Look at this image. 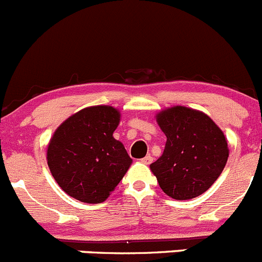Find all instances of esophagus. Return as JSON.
Instances as JSON below:
<instances>
[{
  "label": "esophagus",
  "instance_id": "obj_1",
  "mask_svg": "<svg viewBox=\"0 0 262 262\" xmlns=\"http://www.w3.org/2000/svg\"><path fill=\"white\" fill-rule=\"evenodd\" d=\"M151 162H152L151 155H146V157L142 158V159H141V163H144V164H150Z\"/></svg>",
  "mask_w": 262,
  "mask_h": 262
}]
</instances>
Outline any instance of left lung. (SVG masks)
I'll use <instances>...</instances> for the list:
<instances>
[{"label": "left lung", "mask_w": 262, "mask_h": 262, "mask_svg": "<svg viewBox=\"0 0 262 262\" xmlns=\"http://www.w3.org/2000/svg\"><path fill=\"white\" fill-rule=\"evenodd\" d=\"M157 120L167 142L150 169L170 198H198L224 169L229 155L224 134L210 117L181 105L163 111Z\"/></svg>", "instance_id": "8db88e82"}]
</instances>
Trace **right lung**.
<instances>
[{"instance_id": "add662e5", "label": "right lung", "mask_w": 262, "mask_h": 262, "mask_svg": "<svg viewBox=\"0 0 262 262\" xmlns=\"http://www.w3.org/2000/svg\"><path fill=\"white\" fill-rule=\"evenodd\" d=\"M120 112L108 105L85 108L67 118L51 139L47 160L59 187L76 200L103 203L132 159L113 137Z\"/></svg>"}]
</instances>
